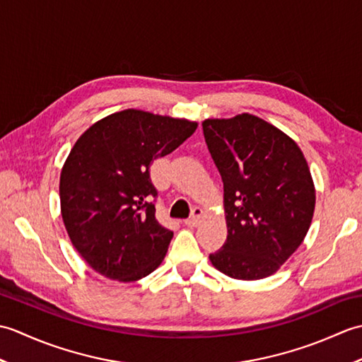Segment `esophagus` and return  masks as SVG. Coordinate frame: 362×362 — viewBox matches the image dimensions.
Returning <instances> with one entry per match:
<instances>
[{
	"label": "esophagus",
	"instance_id": "esophagus-1",
	"mask_svg": "<svg viewBox=\"0 0 362 362\" xmlns=\"http://www.w3.org/2000/svg\"><path fill=\"white\" fill-rule=\"evenodd\" d=\"M202 216H204V211L199 209V206H196V209H193V214H191V216L185 221V226H188V227H196L199 222H201V219H202Z\"/></svg>",
	"mask_w": 362,
	"mask_h": 362
}]
</instances>
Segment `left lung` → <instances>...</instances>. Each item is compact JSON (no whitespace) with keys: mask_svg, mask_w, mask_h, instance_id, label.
I'll return each instance as SVG.
<instances>
[{"mask_svg":"<svg viewBox=\"0 0 362 362\" xmlns=\"http://www.w3.org/2000/svg\"><path fill=\"white\" fill-rule=\"evenodd\" d=\"M224 183L227 241L211 264L236 280L275 274L308 233L316 189L297 143L255 115L202 122Z\"/></svg>","mask_w":362,"mask_h":362,"instance_id":"8db88e82","label":"left lung"}]
</instances>
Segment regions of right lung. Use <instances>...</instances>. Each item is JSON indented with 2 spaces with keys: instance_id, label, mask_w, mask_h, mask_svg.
<instances>
[{
  "instance_id": "obj_1",
  "label": "right lung",
  "mask_w": 362,
  "mask_h": 362,
  "mask_svg": "<svg viewBox=\"0 0 362 362\" xmlns=\"http://www.w3.org/2000/svg\"><path fill=\"white\" fill-rule=\"evenodd\" d=\"M196 129L194 121L127 109L76 141L60 173V210L76 250L98 274L130 283L161 264L174 233L156 219L149 168Z\"/></svg>"
}]
</instances>
